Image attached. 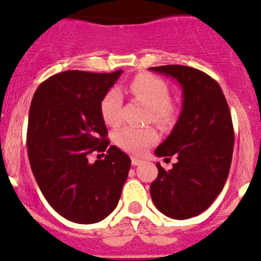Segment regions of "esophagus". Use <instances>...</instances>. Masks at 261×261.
Wrapping results in <instances>:
<instances>
[{
	"instance_id": "34e87169",
	"label": "esophagus",
	"mask_w": 261,
	"mask_h": 261,
	"mask_svg": "<svg viewBox=\"0 0 261 261\" xmlns=\"http://www.w3.org/2000/svg\"><path fill=\"white\" fill-rule=\"evenodd\" d=\"M142 162H143L142 160H139V158H136V157L131 158V164H133V166H139V165L142 164Z\"/></svg>"
}]
</instances>
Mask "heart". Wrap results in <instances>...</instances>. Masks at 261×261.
I'll return each instance as SVG.
<instances>
[{"label": "heart", "mask_w": 261, "mask_h": 261, "mask_svg": "<svg viewBox=\"0 0 261 261\" xmlns=\"http://www.w3.org/2000/svg\"><path fill=\"white\" fill-rule=\"evenodd\" d=\"M128 92L135 100L150 109L149 119L160 125H167L174 119L175 109L171 91L166 82L152 74H140L128 85ZM100 113L104 122L117 127L122 122V95L118 90H109L100 101ZM117 145L131 154H142L158 140L157 131L153 127H127L117 131L114 136Z\"/></svg>", "instance_id": "1"}]
</instances>
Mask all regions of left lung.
<instances>
[{"mask_svg": "<svg viewBox=\"0 0 261 261\" xmlns=\"http://www.w3.org/2000/svg\"><path fill=\"white\" fill-rule=\"evenodd\" d=\"M149 69L170 75L182 89L179 119L154 152L158 157L176 155L177 162L169 171L157 164L150 196L164 215L184 220L207 210L223 191L234 144L232 116L221 87L202 70L186 65Z\"/></svg>", "mask_w": 261, "mask_h": 261, "instance_id": "1", "label": "left lung"}]
</instances>
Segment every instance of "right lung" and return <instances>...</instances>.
<instances>
[{
	"label": "right lung",
	"instance_id": "obj_1",
	"mask_svg": "<svg viewBox=\"0 0 261 261\" xmlns=\"http://www.w3.org/2000/svg\"><path fill=\"white\" fill-rule=\"evenodd\" d=\"M122 70H67L36 90L27 130L31 169L43 197L67 220L94 224L106 219L121 197L131 160L109 145L100 101ZM107 150L91 164L88 154Z\"/></svg>",
	"mask_w": 261,
	"mask_h": 261
}]
</instances>
